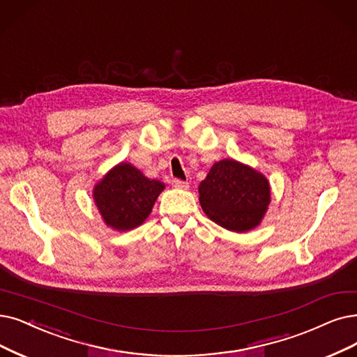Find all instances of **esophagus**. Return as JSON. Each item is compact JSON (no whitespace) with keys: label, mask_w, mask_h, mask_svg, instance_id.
<instances>
[{"label":"esophagus","mask_w":357,"mask_h":357,"mask_svg":"<svg viewBox=\"0 0 357 357\" xmlns=\"http://www.w3.org/2000/svg\"><path fill=\"white\" fill-rule=\"evenodd\" d=\"M173 186L177 188V189H188L189 188V183L184 181V180H180V178H174L173 180Z\"/></svg>","instance_id":"obj_1"}]
</instances>
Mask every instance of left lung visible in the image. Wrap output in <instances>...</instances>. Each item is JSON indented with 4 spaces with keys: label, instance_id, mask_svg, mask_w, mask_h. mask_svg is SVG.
I'll return each mask as SVG.
<instances>
[{
    "label": "left lung",
    "instance_id": "1",
    "mask_svg": "<svg viewBox=\"0 0 357 357\" xmlns=\"http://www.w3.org/2000/svg\"><path fill=\"white\" fill-rule=\"evenodd\" d=\"M268 180L250 167L222 160L199 184V202L206 215L227 230L243 233L258 225L269 205Z\"/></svg>",
    "mask_w": 357,
    "mask_h": 357
}]
</instances>
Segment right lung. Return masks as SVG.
<instances>
[{
    "mask_svg": "<svg viewBox=\"0 0 357 357\" xmlns=\"http://www.w3.org/2000/svg\"><path fill=\"white\" fill-rule=\"evenodd\" d=\"M164 188L160 180H149L133 165L121 162L96 184L93 197L108 227L129 231L148 218Z\"/></svg>",
    "mask_w": 357,
    "mask_h": 357,
    "instance_id": "add662e5",
    "label": "right lung"
}]
</instances>
